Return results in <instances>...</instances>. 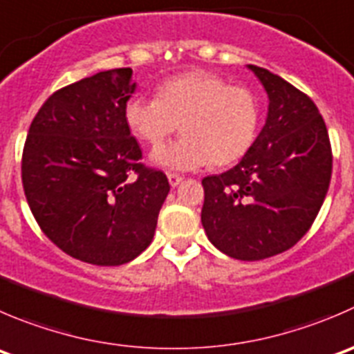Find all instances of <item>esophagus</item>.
<instances>
[{
    "mask_svg": "<svg viewBox=\"0 0 354 354\" xmlns=\"http://www.w3.org/2000/svg\"><path fill=\"white\" fill-rule=\"evenodd\" d=\"M167 180H169V185L171 187H178V185L183 181V176H180V174H174V173H167Z\"/></svg>",
    "mask_w": 354,
    "mask_h": 354,
    "instance_id": "1",
    "label": "esophagus"
}]
</instances>
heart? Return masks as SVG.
Here are the masks:
<instances>
[{
  "instance_id": "b5f03b06",
  "label": "heart",
  "mask_w": 354,
  "mask_h": 354,
  "mask_svg": "<svg viewBox=\"0 0 354 354\" xmlns=\"http://www.w3.org/2000/svg\"><path fill=\"white\" fill-rule=\"evenodd\" d=\"M124 121L150 147L160 145L180 124L183 136L159 147L152 162L169 171H194L243 159L257 138L261 104L245 86H232L209 72H188L160 82L157 98H129Z\"/></svg>"
}]
</instances>
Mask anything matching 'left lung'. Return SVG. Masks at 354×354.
Here are the masks:
<instances>
[{
  "instance_id": "1",
  "label": "left lung",
  "mask_w": 354,
  "mask_h": 354,
  "mask_svg": "<svg viewBox=\"0 0 354 354\" xmlns=\"http://www.w3.org/2000/svg\"><path fill=\"white\" fill-rule=\"evenodd\" d=\"M268 93V118L247 156L202 180V226L214 247L259 261L296 245L327 195L332 149L327 126L308 95L280 75L249 65Z\"/></svg>"
}]
</instances>
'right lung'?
<instances>
[{
    "instance_id": "right-lung-1",
    "label": "right lung",
    "mask_w": 354,
    "mask_h": 354,
    "mask_svg": "<svg viewBox=\"0 0 354 354\" xmlns=\"http://www.w3.org/2000/svg\"><path fill=\"white\" fill-rule=\"evenodd\" d=\"M131 75L112 68L55 91L24 145L22 185L39 228L65 254L97 266L140 256L169 194L166 174L140 162L126 126Z\"/></svg>"
}]
</instances>
